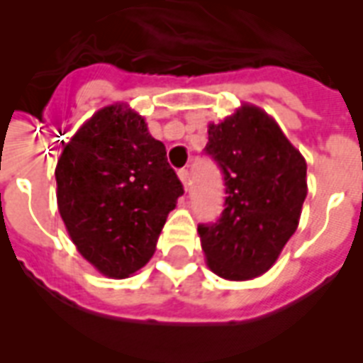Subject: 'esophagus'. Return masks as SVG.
Returning <instances> with one entry per match:
<instances>
[{"label": "esophagus", "mask_w": 363, "mask_h": 363, "mask_svg": "<svg viewBox=\"0 0 363 363\" xmlns=\"http://www.w3.org/2000/svg\"><path fill=\"white\" fill-rule=\"evenodd\" d=\"M179 179L182 181L184 188H188V184H190V169H188V167H182V169H179Z\"/></svg>", "instance_id": "obj_1"}]
</instances>
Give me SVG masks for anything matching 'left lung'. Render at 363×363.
I'll return each instance as SVG.
<instances>
[{
    "label": "left lung",
    "mask_w": 363,
    "mask_h": 363,
    "mask_svg": "<svg viewBox=\"0 0 363 363\" xmlns=\"http://www.w3.org/2000/svg\"><path fill=\"white\" fill-rule=\"evenodd\" d=\"M205 154L226 184L220 218L198 226L207 265L228 281L264 275L298 228L307 198L305 158L254 105L209 124Z\"/></svg>",
    "instance_id": "left-lung-1"
}]
</instances>
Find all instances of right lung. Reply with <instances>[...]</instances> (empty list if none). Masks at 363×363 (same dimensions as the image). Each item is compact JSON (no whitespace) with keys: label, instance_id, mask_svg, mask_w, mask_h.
<instances>
[{"label":"right lung","instance_id":"add662e5","mask_svg":"<svg viewBox=\"0 0 363 363\" xmlns=\"http://www.w3.org/2000/svg\"><path fill=\"white\" fill-rule=\"evenodd\" d=\"M58 209L71 241L107 277L141 269L184 194L145 118L107 105L79 128L56 165Z\"/></svg>","mask_w":363,"mask_h":363}]
</instances>
